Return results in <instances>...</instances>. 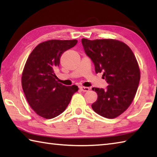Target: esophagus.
Returning <instances> with one entry per match:
<instances>
[{
    "instance_id": "34e87169",
    "label": "esophagus",
    "mask_w": 157,
    "mask_h": 157,
    "mask_svg": "<svg viewBox=\"0 0 157 157\" xmlns=\"http://www.w3.org/2000/svg\"><path fill=\"white\" fill-rule=\"evenodd\" d=\"M79 89H80L81 91H83V92H87L90 90L89 87H84V86H80V87H79Z\"/></svg>"
}]
</instances>
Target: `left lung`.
I'll use <instances>...</instances> for the list:
<instances>
[{
  "label": "left lung",
  "instance_id": "1",
  "mask_svg": "<svg viewBox=\"0 0 157 157\" xmlns=\"http://www.w3.org/2000/svg\"><path fill=\"white\" fill-rule=\"evenodd\" d=\"M84 52L95 65V73H102L107 89L93 88L98 99L91 107L105 118H114L131 105L140 81V69L132 50L115 39H82Z\"/></svg>",
  "mask_w": 157,
  "mask_h": 157
}]
</instances>
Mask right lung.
Segmentation results:
<instances>
[{
  "label": "right lung",
  "instance_id": "right-lung-1",
  "mask_svg": "<svg viewBox=\"0 0 157 157\" xmlns=\"http://www.w3.org/2000/svg\"><path fill=\"white\" fill-rule=\"evenodd\" d=\"M78 43L73 40H49L42 42L30 53L22 73L21 82L26 99L39 116L51 119L68 107L75 85L66 86L58 83L55 71L62 55Z\"/></svg>",
  "mask_w": 157,
  "mask_h": 157
}]
</instances>
